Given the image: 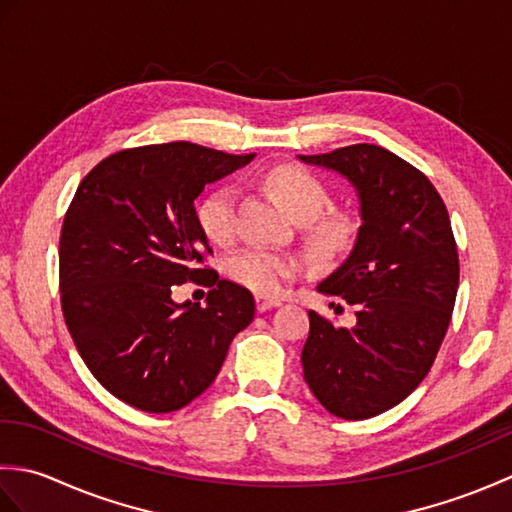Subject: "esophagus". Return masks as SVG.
Here are the masks:
<instances>
[{"mask_svg":"<svg viewBox=\"0 0 512 512\" xmlns=\"http://www.w3.org/2000/svg\"><path fill=\"white\" fill-rule=\"evenodd\" d=\"M255 306H257V312H266V310L279 308V306H281V301H279V299L264 297V295H257V297H255Z\"/></svg>","mask_w":512,"mask_h":512,"instance_id":"esophagus-1","label":"esophagus"}]
</instances>
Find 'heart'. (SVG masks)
I'll list each match as a JSON object with an SVG mask.
<instances>
[{
	"label": "heart",
	"mask_w": 512,
	"mask_h": 512,
	"mask_svg": "<svg viewBox=\"0 0 512 512\" xmlns=\"http://www.w3.org/2000/svg\"><path fill=\"white\" fill-rule=\"evenodd\" d=\"M264 184L297 222H312L310 231L317 242L336 246L343 244L350 235V222L343 215H323L330 206V191L310 171L281 165L266 171ZM235 204L237 195L231 187H217L200 200L198 224L209 242H231L235 235ZM299 270L301 262L295 255L266 248H246L226 264V273L235 284L264 297H277L286 281L295 277Z\"/></svg>",
	"instance_id": "heart-1"
}]
</instances>
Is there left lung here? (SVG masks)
Here are the masks:
<instances>
[{"label": "left lung", "instance_id": "left-lung-1", "mask_svg": "<svg viewBox=\"0 0 512 512\" xmlns=\"http://www.w3.org/2000/svg\"><path fill=\"white\" fill-rule=\"evenodd\" d=\"M299 160L339 173L361 202L350 257L317 286L356 306V323L334 328L310 310L301 363L325 409L365 420L405 400L436 361L458 295V246L436 187L385 147L361 143Z\"/></svg>", "mask_w": 512, "mask_h": 512}]
</instances>
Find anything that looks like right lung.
Returning a JSON list of instances; mask_svg holds the SVG:
<instances>
[{
    "instance_id": "add662e5",
    "label": "right lung",
    "mask_w": 512,
    "mask_h": 512,
    "mask_svg": "<svg viewBox=\"0 0 512 512\" xmlns=\"http://www.w3.org/2000/svg\"><path fill=\"white\" fill-rule=\"evenodd\" d=\"M253 158L193 143L123 149L76 189L59 239L63 317L94 378L127 405L187 407L253 321L246 288L198 268L211 248L193 206L206 184ZM200 276L216 286L206 307L170 299Z\"/></svg>"
}]
</instances>
